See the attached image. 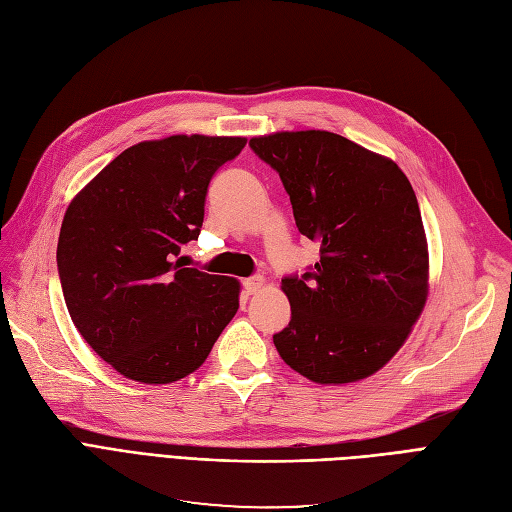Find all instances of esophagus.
Segmentation results:
<instances>
[{
    "label": "esophagus",
    "instance_id": "esophagus-1",
    "mask_svg": "<svg viewBox=\"0 0 512 512\" xmlns=\"http://www.w3.org/2000/svg\"><path fill=\"white\" fill-rule=\"evenodd\" d=\"M262 286H265V277L262 275H252V277H247V280H243V290L247 294H256Z\"/></svg>",
    "mask_w": 512,
    "mask_h": 512
}]
</instances>
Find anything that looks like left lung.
<instances>
[{
	"label": "left lung",
	"instance_id": "left-lung-1",
	"mask_svg": "<svg viewBox=\"0 0 512 512\" xmlns=\"http://www.w3.org/2000/svg\"><path fill=\"white\" fill-rule=\"evenodd\" d=\"M250 147L280 175L301 235L320 245L316 265L282 277L292 314L273 335L277 352L320 384L371 376L427 299V241L408 177L333 132H277Z\"/></svg>",
	"mask_w": 512,
	"mask_h": 512
}]
</instances>
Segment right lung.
<instances>
[{
  "label": "right lung",
  "instance_id": "add662e5",
  "mask_svg": "<svg viewBox=\"0 0 512 512\" xmlns=\"http://www.w3.org/2000/svg\"><path fill=\"white\" fill-rule=\"evenodd\" d=\"M239 136L138 143L100 170L61 224L57 271L74 327L121 376L168 384L205 363L239 309V282L181 265L207 188Z\"/></svg>",
  "mask_w": 512,
  "mask_h": 512
}]
</instances>
